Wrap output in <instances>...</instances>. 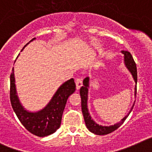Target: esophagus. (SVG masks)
Masks as SVG:
<instances>
[{"label": "esophagus", "instance_id": "34e87169", "mask_svg": "<svg viewBox=\"0 0 152 152\" xmlns=\"http://www.w3.org/2000/svg\"><path fill=\"white\" fill-rule=\"evenodd\" d=\"M76 86L77 90H79V88H81V86H83V79L81 78H77L76 79Z\"/></svg>", "mask_w": 152, "mask_h": 152}]
</instances>
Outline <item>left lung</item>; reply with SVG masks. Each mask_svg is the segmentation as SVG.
<instances>
[{
  "mask_svg": "<svg viewBox=\"0 0 152 152\" xmlns=\"http://www.w3.org/2000/svg\"><path fill=\"white\" fill-rule=\"evenodd\" d=\"M122 54L124 55V64H125L126 68L129 70V72L132 74V77H133L134 81L136 83V86H135V95H136V83H137V69H136V64L135 63L132 57V54L129 52V51H126V50H122L121 51ZM89 77L85 78L83 80V86L80 88L79 92H80V96H81V105H82V111H83V117H84L85 123H86V127L87 129L90 131L91 132L96 135H99V136H102V135H107L110 132H113L117 129H118L120 126L122 125L124 123L126 119L129 116L130 112L132 111V108H133L135 102H134L133 105L131 107L130 110L128 113L126 117H124L122 120H120V122L115 124L114 125L109 126H102L95 123L93 119H91V117L90 116V113L88 112V88H89Z\"/></svg>",
  "mask_w": 152,
  "mask_h": 152,
  "instance_id": "left-lung-1",
  "label": "left lung"
}]
</instances>
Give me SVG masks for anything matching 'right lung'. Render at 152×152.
Listing matches in <instances>:
<instances>
[{"instance_id":"1","label":"right lung","mask_w":152,"mask_h":152,"mask_svg":"<svg viewBox=\"0 0 152 152\" xmlns=\"http://www.w3.org/2000/svg\"><path fill=\"white\" fill-rule=\"evenodd\" d=\"M35 38L27 43L35 40ZM10 98L12 107L16 115L26 129L35 136L44 137L54 133L61 126L63 113L66 106V101L76 90V84L73 79H70L63 83L55 94L53 95L49 103L43 109L36 112L26 110L20 103L17 95L15 84L14 69L10 74Z\"/></svg>"}]
</instances>
